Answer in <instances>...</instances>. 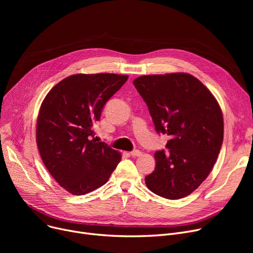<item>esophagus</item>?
Masks as SVG:
<instances>
[{"mask_svg": "<svg viewBox=\"0 0 253 253\" xmlns=\"http://www.w3.org/2000/svg\"><path fill=\"white\" fill-rule=\"evenodd\" d=\"M130 155H131L132 157H138V156H140V155H141V152H140V151H138V150H134V151L130 152Z\"/></svg>", "mask_w": 253, "mask_h": 253, "instance_id": "obj_1", "label": "esophagus"}]
</instances>
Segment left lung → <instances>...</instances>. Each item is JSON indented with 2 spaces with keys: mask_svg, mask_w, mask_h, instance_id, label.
Returning a JSON list of instances; mask_svg holds the SVG:
<instances>
[{
  "mask_svg": "<svg viewBox=\"0 0 253 253\" xmlns=\"http://www.w3.org/2000/svg\"><path fill=\"white\" fill-rule=\"evenodd\" d=\"M159 134L169 136L155 153L156 168L145 184L156 195L176 200L208 176L223 139V118L212 93L185 73L141 76L133 81Z\"/></svg>",
  "mask_w": 253,
  "mask_h": 253,
  "instance_id": "1",
  "label": "left lung"
}]
</instances>
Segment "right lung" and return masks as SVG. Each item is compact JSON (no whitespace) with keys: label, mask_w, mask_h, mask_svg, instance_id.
I'll list each match as a JSON object with an SVG mask.
<instances>
[{"label":"right lung","mask_w":253,"mask_h":253,"mask_svg":"<svg viewBox=\"0 0 253 253\" xmlns=\"http://www.w3.org/2000/svg\"><path fill=\"white\" fill-rule=\"evenodd\" d=\"M128 76L78 74L63 79L42 102L37 120V145L42 160L60 187L84 195L109 180L121 154L96 141L92 127L105 102Z\"/></svg>","instance_id":"1"}]
</instances>
